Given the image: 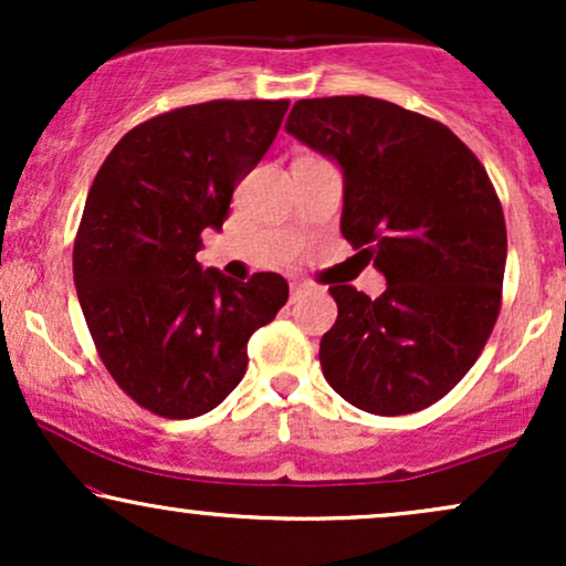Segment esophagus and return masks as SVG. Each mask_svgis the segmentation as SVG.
Returning a JSON list of instances; mask_svg holds the SVG:
<instances>
[{
	"mask_svg": "<svg viewBox=\"0 0 566 566\" xmlns=\"http://www.w3.org/2000/svg\"><path fill=\"white\" fill-rule=\"evenodd\" d=\"M311 290H314V284H311V282H292L290 284L292 301H297V297L305 295V292H311Z\"/></svg>",
	"mask_w": 566,
	"mask_h": 566,
	"instance_id": "1",
	"label": "esophagus"
}]
</instances>
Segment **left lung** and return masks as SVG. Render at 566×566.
Listing matches in <instances>:
<instances>
[{
  "mask_svg": "<svg viewBox=\"0 0 566 566\" xmlns=\"http://www.w3.org/2000/svg\"><path fill=\"white\" fill-rule=\"evenodd\" d=\"M284 129L340 167V231L386 276L382 295L329 287L324 378L348 405L409 415L450 394L495 327L505 218L452 129L367 95L297 101Z\"/></svg>",
  "mask_w": 566,
  "mask_h": 566,
  "instance_id": "8db88e82",
  "label": "left lung"
}]
</instances>
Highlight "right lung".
I'll return each instance as SVG.
<instances>
[{
    "instance_id": "obj_1",
    "label": "right lung",
    "mask_w": 566,
    "mask_h": 566,
    "mask_svg": "<svg viewBox=\"0 0 566 566\" xmlns=\"http://www.w3.org/2000/svg\"><path fill=\"white\" fill-rule=\"evenodd\" d=\"M290 101H210L143 122L114 146L84 201L74 284L119 388L161 418L210 412L247 369V343L287 303V279L237 282L197 261Z\"/></svg>"
}]
</instances>
